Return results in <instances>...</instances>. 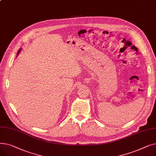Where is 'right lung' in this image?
Instances as JSON below:
<instances>
[{
    "instance_id": "obj_1",
    "label": "right lung",
    "mask_w": 156,
    "mask_h": 156,
    "mask_svg": "<svg viewBox=\"0 0 156 156\" xmlns=\"http://www.w3.org/2000/svg\"><path fill=\"white\" fill-rule=\"evenodd\" d=\"M21 48H20L19 49V51H18V53H17V55H19V54H20V51H21Z\"/></svg>"
}]
</instances>
